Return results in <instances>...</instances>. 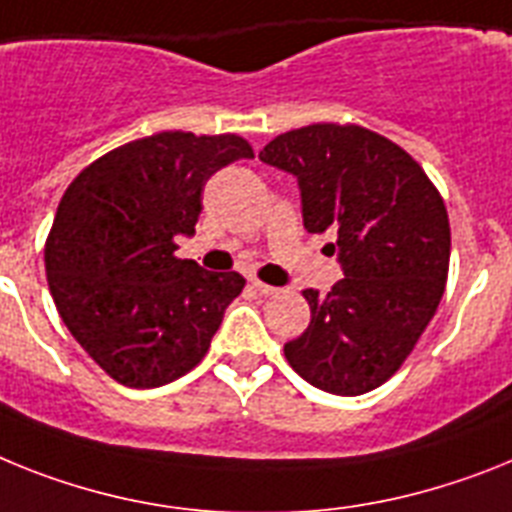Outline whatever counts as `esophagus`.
Here are the masks:
<instances>
[{
    "instance_id": "esophagus-1",
    "label": "esophagus",
    "mask_w": 512,
    "mask_h": 512,
    "mask_svg": "<svg viewBox=\"0 0 512 512\" xmlns=\"http://www.w3.org/2000/svg\"><path fill=\"white\" fill-rule=\"evenodd\" d=\"M252 289L260 291V294H263V296H273V294H278L276 286H268V283L257 281V278H255V281H252Z\"/></svg>"
}]
</instances>
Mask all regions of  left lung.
<instances>
[{
  "mask_svg": "<svg viewBox=\"0 0 512 512\" xmlns=\"http://www.w3.org/2000/svg\"><path fill=\"white\" fill-rule=\"evenodd\" d=\"M260 161L299 179L304 229L330 231L343 278L304 291L312 320L283 346L299 377L336 395L380 388L435 317L450 265L445 200L414 158L359 124L283 132Z\"/></svg>",
  "mask_w": 512,
  "mask_h": 512,
  "instance_id": "1",
  "label": "left lung"
}]
</instances>
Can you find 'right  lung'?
Masks as SVG:
<instances>
[{"mask_svg": "<svg viewBox=\"0 0 512 512\" xmlns=\"http://www.w3.org/2000/svg\"><path fill=\"white\" fill-rule=\"evenodd\" d=\"M239 135L171 130L103 153L70 182L46 236L59 317L98 367L127 388H158L203 362L244 278L179 260L203 187L236 158Z\"/></svg>", "mask_w": 512, "mask_h": 512, "instance_id": "1", "label": "right lung"}]
</instances>
